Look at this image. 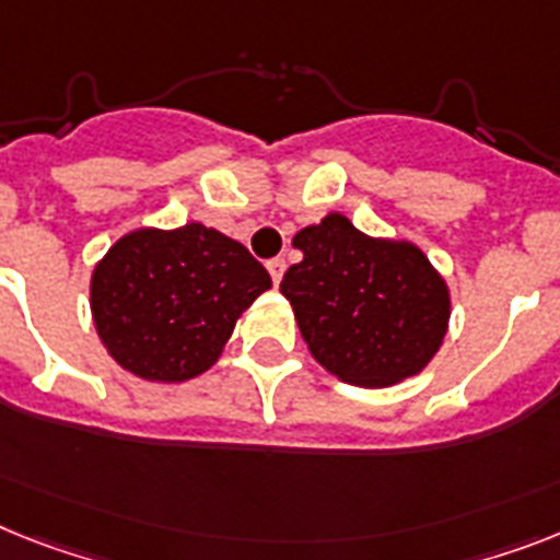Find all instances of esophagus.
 I'll list each match as a JSON object with an SVG mask.
<instances>
[{
	"instance_id": "esophagus-1",
	"label": "esophagus",
	"mask_w": 560,
	"mask_h": 560,
	"mask_svg": "<svg viewBox=\"0 0 560 560\" xmlns=\"http://www.w3.org/2000/svg\"><path fill=\"white\" fill-rule=\"evenodd\" d=\"M284 258H270V261H267V272H270V279H272V284H276V288H279V281H281V276H284Z\"/></svg>"
}]
</instances>
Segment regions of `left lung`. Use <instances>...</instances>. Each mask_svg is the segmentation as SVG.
<instances>
[{"mask_svg": "<svg viewBox=\"0 0 560 560\" xmlns=\"http://www.w3.org/2000/svg\"><path fill=\"white\" fill-rule=\"evenodd\" d=\"M302 261L281 279L307 350L338 382L393 387L444 345L447 279L410 238L368 236L341 213L299 230Z\"/></svg>", "mask_w": 560, "mask_h": 560, "instance_id": "1", "label": "left lung"}]
</instances>
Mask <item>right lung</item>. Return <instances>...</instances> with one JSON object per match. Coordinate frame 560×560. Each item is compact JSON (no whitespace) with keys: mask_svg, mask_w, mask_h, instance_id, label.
I'll return each mask as SVG.
<instances>
[{"mask_svg":"<svg viewBox=\"0 0 560 560\" xmlns=\"http://www.w3.org/2000/svg\"><path fill=\"white\" fill-rule=\"evenodd\" d=\"M270 272L236 238L201 222L136 228L91 272V316L116 364L144 382L208 373Z\"/></svg>","mask_w":560,"mask_h":560,"instance_id":"obj_1","label":"right lung"}]
</instances>
